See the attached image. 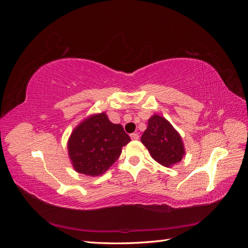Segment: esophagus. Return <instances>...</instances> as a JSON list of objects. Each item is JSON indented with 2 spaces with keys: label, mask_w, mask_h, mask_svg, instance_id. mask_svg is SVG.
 Segmentation results:
<instances>
[{
  "label": "esophagus",
  "mask_w": 248,
  "mask_h": 248,
  "mask_svg": "<svg viewBox=\"0 0 248 248\" xmlns=\"http://www.w3.org/2000/svg\"><path fill=\"white\" fill-rule=\"evenodd\" d=\"M130 138L132 139V140H139L140 135H139V133H132V134L130 135Z\"/></svg>",
  "instance_id": "obj_1"
}]
</instances>
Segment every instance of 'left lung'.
I'll list each match as a JSON object with an SVG mask.
<instances>
[{
    "label": "left lung",
    "mask_w": 248,
    "mask_h": 248,
    "mask_svg": "<svg viewBox=\"0 0 248 248\" xmlns=\"http://www.w3.org/2000/svg\"><path fill=\"white\" fill-rule=\"evenodd\" d=\"M140 140L152 159L165 167L170 168L181 162L186 155L181 135L170 121L160 115L155 114L149 118L148 127Z\"/></svg>",
    "instance_id": "obj_1"
}]
</instances>
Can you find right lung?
Wrapping results in <instances>:
<instances>
[{"instance_id":"obj_1","label":"right lung","mask_w":248,"mask_h":248,"mask_svg":"<svg viewBox=\"0 0 248 248\" xmlns=\"http://www.w3.org/2000/svg\"><path fill=\"white\" fill-rule=\"evenodd\" d=\"M130 140L123 125L110 123L105 113L88 116L73 129L68 140L73 170L91 177L103 175Z\"/></svg>"}]
</instances>
